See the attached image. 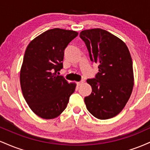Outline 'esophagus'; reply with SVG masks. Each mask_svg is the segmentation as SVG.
Wrapping results in <instances>:
<instances>
[{
	"instance_id": "esophagus-1",
	"label": "esophagus",
	"mask_w": 150,
	"mask_h": 150,
	"mask_svg": "<svg viewBox=\"0 0 150 150\" xmlns=\"http://www.w3.org/2000/svg\"><path fill=\"white\" fill-rule=\"evenodd\" d=\"M84 82H85V81H84V80L80 81V82H77V85H82V83H84Z\"/></svg>"
}]
</instances>
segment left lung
<instances>
[{
  "mask_svg": "<svg viewBox=\"0 0 150 150\" xmlns=\"http://www.w3.org/2000/svg\"><path fill=\"white\" fill-rule=\"evenodd\" d=\"M80 37L85 43L91 61L99 64V73L87 82L91 94L85 98L89 113L101 120L118 115L130 99L134 85L132 61L124 42L100 28L83 30Z\"/></svg>",
  "mask_w": 150,
  "mask_h": 150,
  "instance_id": "8db88e82",
  "label": "left lung"
}]
</instances>
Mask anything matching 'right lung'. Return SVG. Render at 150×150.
Masks as SVG:
<instances>
[{
  "label": "right lung",
  "instance_id": "1",
  "mask_svg": "<svg viewBox=\"0 0 150 150\" xmlns=\"http://www.w3.org/2000/svg\"><path fill=\"white\" fill-rule=\"evenodd\" d=\"M78 35L73 30L55 28L37 36L26 49L20 73L26 102L33 112L52 119L65 109L76 84L56 73L63 68L64 50Z\"/></svg>",
  "mask_w": 150,
  "mask_h": 150
}]
</instances>
